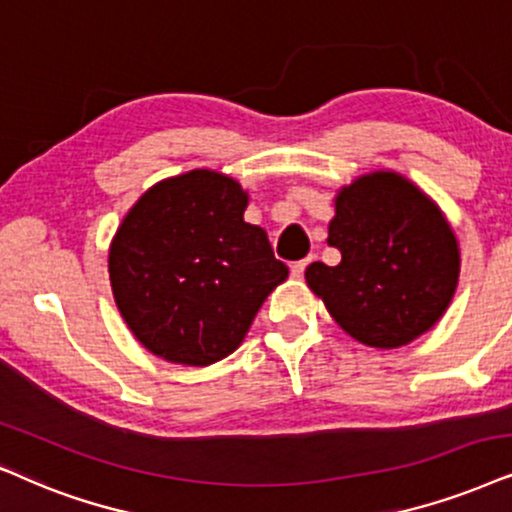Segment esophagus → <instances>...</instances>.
Masks as SVG:
<instances>
[{
  "label": "esophagus",
  "instance_id": "1",
  "mask_svg": "<svg viewBox=\"0 0 512 512\" xmlns=\"http://www.w3.org/2000/svg\"><path fill=\"white\" fill-rule=\"evenodd\" d=\"M309 262H314V257H307V260L293 262V267H290V274H293V278H302L304 276V269L309 267Z\"/></svg>",
  "mask_w": 512,
  "mask_h": 512
}]
</instances>
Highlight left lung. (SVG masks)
Wrapping results in <instances>:
<instances>
[{"label":"left lung","instance_id":"obj_1","mask_svg":"<svg viewBox=\"0 0 512 512\" xmlns=\"http://www.w3.org/2000/svg\"><path fill=\"white\" fill-rule=\"evenodd\" d=\"M328 245L338 267L304 271L307 286L345 333L368 347L394 349L430 331L458 283V243L442 212L409 179L373 172L335 198Z\"/></svg>","mask_w":512,"mask_h":512}]
</instances>
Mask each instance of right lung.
Returning <instances> with one entry per match:
<instances>
[{
	"mask_svg": "<svg viewBox=\"0 0 512 512\" xmlns=\"http://www.w3.org/2000/svg\"><path fill=\"white\" fill-rule=\"evenodd\" d=\"M248 193L193 170L148 189L122 219L108 271L122 319L153 354L208 366L241 345L288 267L243 219Z\"/></svg>",
	"mask_w": 512,
	"mask_h": 512,
	"instance_id": "right-lung-1",
	"label": "right lung"
}]
</instances>
